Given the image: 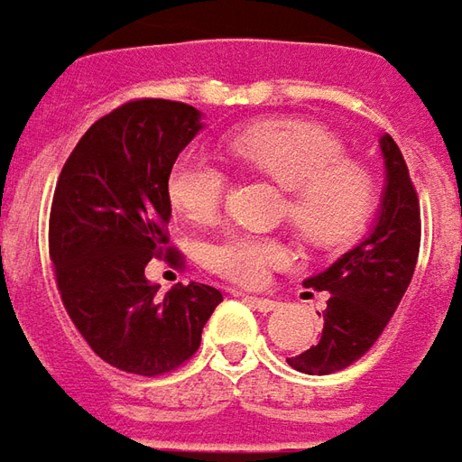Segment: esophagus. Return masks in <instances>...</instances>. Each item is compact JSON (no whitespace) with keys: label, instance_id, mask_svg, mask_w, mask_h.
<instances>
[{"label":"esophagus","instance_id":"1","mask_svg":"<svg viewBox=\"0 0 462 462\" xmlns=\"http://www.w3.org/2000/svg\"><path fill=\"white\" fill-rule=\"evenodd\" d=\"M245 300L253 305L254 310H260V312H273V310L280 308V302L277 300H270V298H257V295H245Z\"/></svg>","mask_w":462,"mask_h":462}]
</instances>
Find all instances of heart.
<instances>
[{
  "label": "heart",
  "instance_id": "1",
  "mask_svg": "<svg viewBox=\"0 0 462 462\" xmlns=\"http://www.w3.org/2000/svg\"><path fill=\"white\" fill-rule=\"evenodd\" d=\"M227 152L245 170L285 187L282 217L318 247L353 240L375 205V180L363 164L347 160L343 140L310 122L267 119L253 122L227 137ZM172 208L192 222H208L220 212L227 175L220 164L185 152L167 177ZM287 260L285 242L264 232L237 230L209 242L205 264L215 275L254 287L270 267Z\"/></svg>",
  "mask_w": 462,
  "mask_h": 462
}]
</instances>
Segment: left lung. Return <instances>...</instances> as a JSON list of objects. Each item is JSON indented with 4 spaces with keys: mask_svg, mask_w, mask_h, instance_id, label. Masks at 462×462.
<instances>
[{
    "mask_svg": "<svg viewBox=\"0 0 462 462\" xmlns=\"http://www.w3.org/2000/svg\"><path fill=\"white\" fill-rule=\"evenodd\" d=\"M388 187L380 220L365 240L305 287L330 292L322 310V335L287 365L308 375H330L350 367L375 345L411 285L420 253V202L405 157L395 140H380Z\"/></svg>",
    "mask_w": 462,
    "mask_h": 462,
    "instance_id": "left-lung-1",
    "label": "left lung"
}]
</instances>
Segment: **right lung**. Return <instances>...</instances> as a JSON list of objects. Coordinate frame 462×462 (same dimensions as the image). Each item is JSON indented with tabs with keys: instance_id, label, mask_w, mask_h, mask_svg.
Wrapping results in <instances>:
<instances>
[{
	"instance_id": "add662e5",
	"label": "right lung",
	"mask_w": 462,
	"mask_h": 462,
	"mask_svg": "<svg viewBox=\"0 0 462 462\" xmlns=\"http://www.w3.org/2000/svg\"><path fill=\"white\" fill-rule=\"evenodd\" d=\"M202 130L199 112L172 99H130L99 117L67 157L50 212V257L64 310L105 363L157 377L198 353L222 302L189 282L160 292L150 260L182 267L170 247L167 177Z\"/></svg>"
}]
</instances>
